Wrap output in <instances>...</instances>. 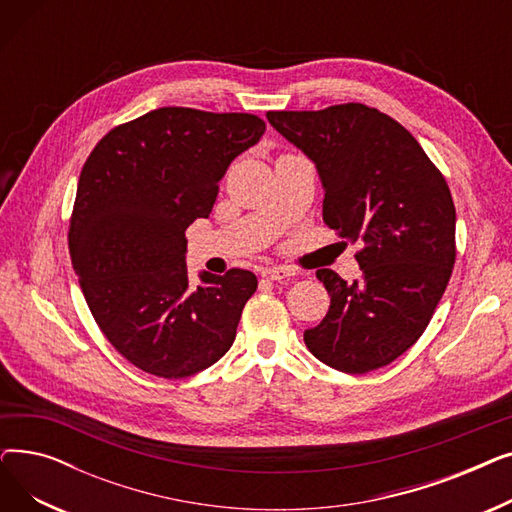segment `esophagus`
I'll return each instance as SVG.
<instances>
[{
    "label": "esophagus",
    "mask_w": 512,
    "mask_h": 512,
    "mask_svg": "<svg viewBox=\"0 0 512 512\" xmlns=\"http://www.w3.org/2000/svg\"><path fill=\"white\" fill-rule=\"evenodd\" d=\"M261 276H263L265 280H272V282H276V280L290 278V276H292V272L288 270V267L274 265V267H265V270H261Z\"/></svg>",
    "instance_id": "1"
}]
</instances>
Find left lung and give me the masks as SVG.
<instances>
[{
    "instance_id": "1",
    "label": "left lung",
    "mask_w": 512,
    "mask_h": 512,
    "mask_svg": "<svg viewBox=\"0 0 512 512\" xmlns=\"http://www.w3.org/2000/svg\"><path fill=\"white\" fill-rule=\"evenodd\" d=\"M267 120L315 164L324 222L363 245L359 280L317 270L330 309L305 330V344L338 371L380 369L419 340L450 280V188L405 126L363 103L267 112Z\"/></svg>"
}]
</instances>
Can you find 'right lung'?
<instances>
[{
    "mask_svg": "<svg viewBox=\"0 0 512 512\" xmlns=\"http://www.w3.org/2000/svg\"><path fill=\"white\" fill-rule=\"evenodd\" d=\"M253 114L159 107L116 126L78 178L68 245L97 326L157 378L180 380L220 361L257 290L247 270L186 272L184 232L209 218L232 161L263 137Z\"/></svg>",
    "mask_w": 512,
    "mask_h": 512,
    "instance_id": "obj_1",
    "label": "right lung"
}]
</instances>
